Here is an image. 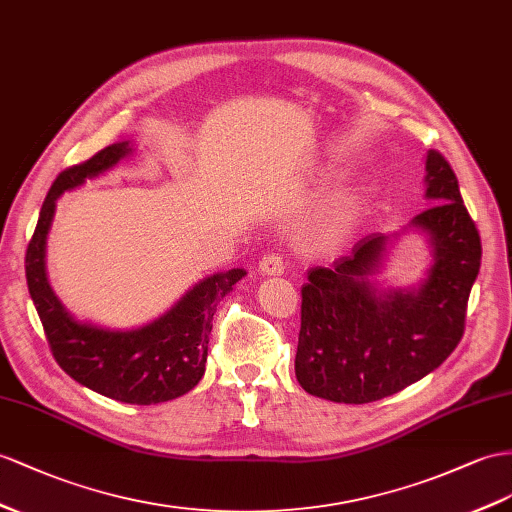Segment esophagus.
<instances>
[{
    "mask_svg": "<svg viewBox=\"0 0 512 512\" xmlns=\"http://www.w3.org/2000/svg\"><path fill=\"white\" fill-rule=\"evenodd\" d=\"M259 272L264 274V277H281L285 272L283 259L279 255H264L259 261Z\"/></svg>",
    "mask_w": 512,
    "mask_h": 512,
    "instance_id": "1",
    "label": "esophagus"
}]
</instances>
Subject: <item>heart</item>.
Segmentation results:
<instances>
[{
  "mask_svg": "<svg viewBox=\"0 0 512 512\" xmlns=\"http://www.w3.org/2000/svg\"><path fill=\"white\" fill-rule=\"evenodd\" d=\"M363 218V203L355 194H342L335 199L318 225L313 227L307 235V244L313 251H333V248L342 246L352 238Z\"/></svg>",
  "mask_w": 512,
  "mask_h": 512,
  "instance_id": "obj_1",
  "label": "heart"
}]
</instances>
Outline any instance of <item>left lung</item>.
I'll return each instance as SVG.
<instances>
[{"label":"left lung","mask_w":512,"mask_h":512,"mask_svg":"<svg viewBox=\"0 0 512 512\" xmlns=\"http://www.w3.org/2000/svg\"><path fill=\"white\" fill-rule=\"evenodd\" d=\"M424 186L432 205L404 229L365 235L331 268L307 272L294 370L311 396L344 404L393 396L437 370L461 342L480 235L437 151L426 153ZM409 230L431 248L427 277L409 288L378 282L392 244Z\"/></svg>","instance_id":"8db88e82"}]
</instances>
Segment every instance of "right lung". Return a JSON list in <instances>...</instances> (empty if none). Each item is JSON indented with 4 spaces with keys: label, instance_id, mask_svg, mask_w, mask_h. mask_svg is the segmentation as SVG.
<instances>
[{
    "label": "right lung",
    "instance_id": "obj_1",
    "mask_svg": "<svg viewBox=\"0 0 512 512\" xmlns=\"http://www.w3.org/2000/svg\"><path fill=\"white\" fill-rule=\"evenodd\" d=\"M134 151L129 140L116 142L88 162L58 175L25 253V279L51 352L73 381L125 404H157L175 400L199 385L205 374L216 307L233 292V285L246 270L233 268L209 274L194 283L160 318L134 329H110L77 320L62 305L47 279L45 264L47 233L54 222L56 203L64 192L108 173Z\"/></svg>",
    "mask_w": 512,
    "mask_h": 512
}]
</instances>
